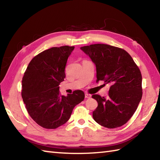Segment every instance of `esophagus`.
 <instances>
[{"instance_id":"esophagus-1","label":"esophagus","mask_w":160,"mask_h":160,"mask_svg":"<svg viewBox=\"0 0 160 160\" xmlns=\"http://www.w3.org/2000/svg\"><path fill=\"white\" fill-rule=\"evenodd\" d=\"M91 97V95H89V94H87V93H86V94H85V98H90Z\"/></svg>"}]
</instances>
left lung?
Here are the masks:
<instances>
[{"label": "left lung", "mask_w": 160, "mask_h": 160, "mask_svg": "<svg viewBox=\"0 0 160 160\" xmlns=\"http://www.w3.org/2000/svg\"><path fill=\"white\" fill-rule=\"evenodd\" d=\"M96 67L98 82L110 84L107 98L94 94L98 102L93 112L97 123L108 128L120 127L130 120L142 99V74L132 57L125 50L106 44L80 47Z\"/></svg>", "instance_id": "obj_1"}]
</instances>
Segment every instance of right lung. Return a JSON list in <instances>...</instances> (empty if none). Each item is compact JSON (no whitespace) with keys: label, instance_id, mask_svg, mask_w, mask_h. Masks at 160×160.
Instances as JSON below:
<instances>
[{"label":"right lung","instance_id":"1","mask_svg":"<svg viewBox=\"0 0 160 160\" xmlns=\"http://www.w3.org/2000/svg\"><path fill=\"white\" fill-rule=\"evenodd\" d=\"M74 47H52L33 58L22 80L21 95L29 115L45 128L55 129L69 120L73 108L84 99L82 91L61 96L59 84Z\"/></svg>","mask_w":160,"mask_h":160}]
</instances>
